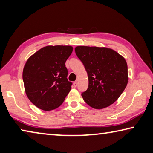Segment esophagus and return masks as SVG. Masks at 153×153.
I'll return each instance as SVG.
<instances>
[{
  "mask_svg": "<svg viewBox=\"0 0 153 153\" xmlns=\"http://www.w3.org/2000/svg\"><path fill=\"white\" fill-rule=\"evenodd\" d=\"M77 84H78V83H77V81H75V82H74V87H77Z\"/></svg>",
  "mask_w": 153,
  "mask_h": 153,
  "instance_id": "1",
  "label": "esophagus"
}]
</instances>
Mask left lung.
I'll return each mask as SVG.
<instances>
[{
	"mask_svg": "<svg viewBox=\"0 0 153 153\" xmlns=\"http://www.w3.org/2000/svg\"><path fill=\"white\" fill-rule=\"evenodd\" d=\"M88 76V87L82 93L92 108H103L115 102L128 84V65L122 56L111 48L79 46L75 48Z\"/></svg>",
	"mask_w": 153,
	"mask_h": 153,
	"instance_id": "obj_1",
	"label": "left lung"
}]
</instances>
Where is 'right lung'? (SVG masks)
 Listing matches in <instances>:
<instances>
[{"label":"right lung","mask_w":153,"mask_h":153,"mask_svg":"<svg viewBox=\"0 0 153 153\" xmlns=\"http://www.w3.org/2000/svg\"><path fill=\"white\" fill-rule=\"evenodd\" d=\"M70 46H48L30 56L23 71L25 93L33 105L44 111L59 107L71 88L65 62Z\"/></svg>","instance_id":"right-lung-1"}]
</instances>
